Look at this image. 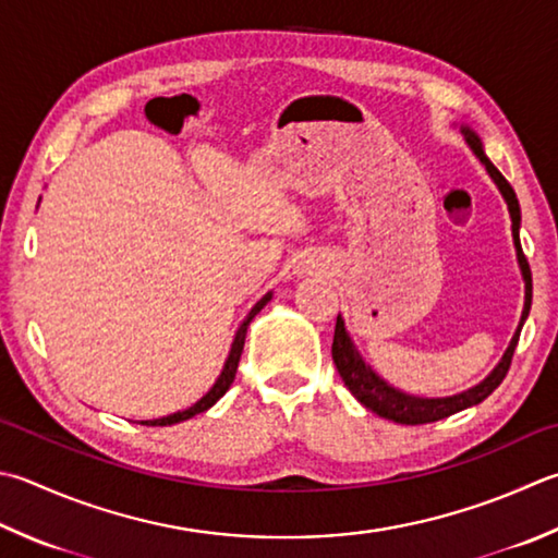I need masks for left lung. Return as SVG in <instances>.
<instances>
[{
	"label": "left lung",
	"mask_w": 558,
	"mask_h": 558,
	"mask_svg": "<svg viewBox=\"0 0 558 558\" xmlns=\"http://www.w3.org/2000/svg\"><path fill=\"white\" fill-rule=\"evenodd\" d=\"M461 133H464L469 148L474 150V155L478 157L481 165L486 167L490 180L496 182L502 198H506V204H508V211H510V218H512V240H514V250H518V265H520L522 279H524V308H522V318H520L518 330H514L508 350H506V354H502V360L498 362L496 369H493L486 378H483L481 384H476L474 388H469V391H461L457 396H447V398L410 396V393L398 391V388H393L391 384H386L384 378L378 376L372 369V366L362 360V354L356 352L350 332L344 330L342 315H338V323H335V338H332V362H335V366H338L344 386L350 388L356 401H360L364 408H369L372 413L381 415L386 420H393V423H401V425L437 423V420L454 415V413H459V410L478 405L483 398H488L493 391H496V388L502 384V378H506L508 369H510L514 347H518V340H520V330H522L524 320H527L530 306H532V271H530V265H527V257L522 255V245H520V204H518V196H514L512 186L508 184L506 177L498 172V167L488 160L486 153H483V145H481L478 135L471 131L469 125H461Z\"/></svg>",
	"instance_id": "8db88e82"
}]
</instances>
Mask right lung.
Returning <instances> with one entry per match:
<instances>
[{"instance_id": "add662e5", "label": "right lung", "mask_w": 558, "mask_h": 558, "mask_svg": "<svg viewBox=\"0 0 558 558\" xmlns=\"http://www.w3.org/2000/svg\"><path fill=\"white\" fill-rule=\"evenodd\" d=\"M271 301V291L269 293H265V296H262L255 306H252V311L247 313V318L240 323V328H238V332H235V340H233V344H230V354H228V360H226V364H223V372H220V376L216 378V384L208 388V393L204 396V398H198V401L192 405V408H186V410H180V413H172V415H165V417H157V420H141V425H150V427H165V425H174V423H182V420H189V417H194V415H198V413H204V410H208L211 408L220 396H223L228 388H230V384H233V378H235V372H238V362H240V354H243V347H245V335H247V325L252 323V318H255V315L267 306V303Z\"/></svg>"}]
</instances>
